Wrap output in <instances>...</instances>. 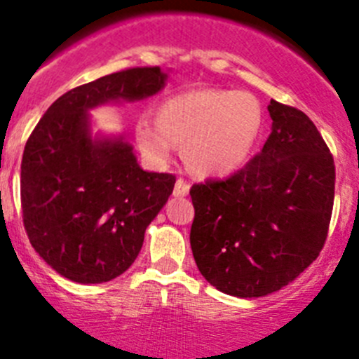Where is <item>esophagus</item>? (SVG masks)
I'll return each instance as SVG.
<instances>
[{"label":"esophagus","instance_id":"34e87169","mask_svg":"<svg viewBox=\"0 0 359 359\" xmlns=\"http://www.w3.org/2000/svg\"><path fill=\"white\" fill-rule=\"evenodd\" d=\"M189 193V184L184 179H177L175 187H173V196H186Z\"/></svg>","mask_w":359,"mask_h":359}]
</instances>
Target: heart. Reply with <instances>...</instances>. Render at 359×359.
<instances>
[{"label": "heart", "mask_w": 359, "mask_h": 359, "mask_svg": "<svg viewBox=\"0 0 359 359\" xmlns=\"http://www.w3.org/2000/svg\"><path fill=\"white\" fill-rule=\"evenodd\" d=\"M262 127L264 111L255 95L196 88L163 100L156 120H136L134 138L150 163H166L175 145H182L184 161L193 172L226 177L248 163Z\"/></svg>", "instance_id": "heart-1"}]
</instances>
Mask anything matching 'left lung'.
Here are the masks:
<instances>
[{
  "instance_id": "left-lung-1",
  "label": "left lung",
  "mask_w": 359,
  "mask_h": 359,
  "mask_svg": "<svg viewBox=\"0 0 359 359\" xmlns=\"http://www.w3.org/2000/svg\"><path fill=\"white\" fill-rule=\"evenodd\" d=\"M266 145L226 180L195 184L191 250L221 292L262 297L319 257L334 198V163L303 111L271 100Z\"/></svg>"
}]
</instances>
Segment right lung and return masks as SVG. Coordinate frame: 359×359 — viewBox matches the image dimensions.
<instances>
[{"label": "right lung", "instance_id": "add662e5", "mask_svg": "<svg viewBox=\"0 0 359 359\" xmlns=\"http://www.w3.org/2000/svg\"><path fill=\"white\" fill-rule=\"evenodd\" d=\"M170 70L136 67L63 93L28 138L21 203L29 243L53 269L76 283H104L126 273L147 226L175 186L170 173L140 168L118 134H93L90 111L145 100Z\"/></svg>", "mask_w": 359, "mask_h": 359}]
</instances>
